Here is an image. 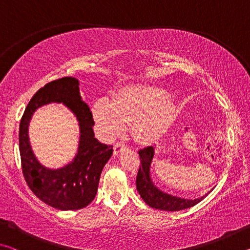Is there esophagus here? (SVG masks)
<instances>
[{
	"label": "esophagus",
	"mask_w": 250,
	"mask_h": 250,
	"mask_svg": "<svg viewBox=\"0 0 250 250\" xmlns=\"http://www.w3.org/2000/svg\"><path fill=\"white\" fill-rule=\"evenodd\" d=\"M125 149H126V146L124 145V143L118 142V143H116L115 146H113V153L117 155V154H119L120 152H122V151L125 150Z\"/></svg>",
	"instance_id": "34e87169"
}]
</instances>
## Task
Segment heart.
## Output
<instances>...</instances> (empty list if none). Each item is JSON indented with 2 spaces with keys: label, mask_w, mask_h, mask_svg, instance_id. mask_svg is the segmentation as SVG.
I'll return each mask as SVG.
<instances>
[{
  "label": "heart",
  "mask_w": 250,
  "mask_h": 250,
  "mask_svg": "<svg viewBox=\"0 0 250 250\" xmlns=\"http://www.w3.org/2000/svg\"><path fill=\"white\" fill-rule=\"evenodd\" d=\"M92 116L100 133L111 139L119 134L125 122L138 140L151 142L170 129L177 115L174 99L164 89L149 84H130L118 90L112 100L97 99Z\"/></svg>",
  "instance_id": "1"
}]
</instances>
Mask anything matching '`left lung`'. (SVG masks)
<instances>
[{"label":"left lung","mask_w":250,"mask_h":250,"mask_svg":"<svg viewBox=\"0 0 250 250\" xmlns=\"http://www.w3.org/2000/svg\"><path fill=\"white\" fill-rule=\"evenodd\" d=\"M139 156H140V168L138 171L137 175V189L143 201H145L147 205L151 206L152 208L161 209V210H167V211H175V210H182L189 208L197 203L204 200V198L208 195L206 193L205 195L202 197L195 198V200H188V198L179 197L171 195L163 192L162 189L156 188L154 185L153 181L151 179V163L154 156V146H146L145 149L139 151Z\"/></svg>","instance_id":"8db88e82"}]
</instances>
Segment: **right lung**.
Wrapping results in <instances>:
<instances>
[{"instance_id": "1", "label": "right lung", "mask_w": 250, "mask_h": 250, "mask_svg": "<svg viewBox=\"0 0 250 250\" xmlns=\"http://www.w3.org/2000/svg\"><path fill=\"white\" fill-rule=\"evenodd\" d=\"M56 102L73 112L80 125V143L75 158L61 169H49L33 154L28 138V125L36 110ZM92 113L83 100L79 82L64 77L46 83L33 96L20 124L19 143L22 170L32 192L45 204L61 210L80 209L89 205L98 191L103 168L112 155V146L104 145L95 138Z\"/></svg>"}]
</instances>
